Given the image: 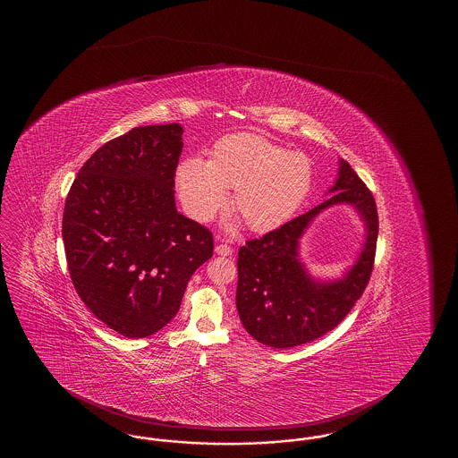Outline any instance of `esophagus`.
Returning <instances> with one entry per match:
<instances>
[{"instance_id": "obj_1", "label": "esophagus", "mask_w": 458, "mask_h": 458, "mask_svg": "<svg viewBox=\"0 0 458 458\" xmlns=\"http://www.w3.org/2000/svg\"><path fill=\"white\" fill-rule=\"evenodd\" d=\"M216 253H217V255H223V257H229V255H233V247L227 245V243L217 242V245H216Z\"/></svg>"}]
</instances>
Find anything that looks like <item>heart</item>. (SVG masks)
I'll return each mask as SVG.
<instances>
[{"label": "heart", "instance_id": "obj_1", "mask_svg": "<svg viewBox=\"0 0 458 458\" xmlns=\"http://www.w3.org/2000/svg\"><path fill=\"white\" fill-rule=\"evenodd\" d=\"M312 186L311 160L265 137L231 134L216 142L208 162L186 158L176 168V188L186 211L208 221L233 190V206L255 233L286 223Z\"/></svg>", "mask_w": 458, "mask_h": 458}]
</instances>
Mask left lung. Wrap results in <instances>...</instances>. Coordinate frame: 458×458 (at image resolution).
<instances>
[{"mask_svg":"<svg viewBox=\"0 0 458 458\" xmlns=\"http://www.w3.org/2000/svg\"><path fill=\"white\" fill-rule=\"evenodd\" d=\"M331 191L329 199L306 215L259 239H249L239 249L235 304L245 331L255 341L275 349L316 341L337 327L365 292L378 239L375 198L345 160H341L339 178ZM339 202L358 208L368 225V242L358 263L342 281L314 283L297 260V241L322 208Z\"/></svg>","mask_w":458,"mask_h":458,"instance_id":"8db88e82","label":"left lung"}]
</instances>
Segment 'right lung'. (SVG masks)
Masks as SVG:
<instances>
[{"instance_id":"add662e5","label":"right lung","mask_w":458,"mask_h":458,"mask_svg":"<svg viewBox=\"0 0 458 458\" xmlns=\"http://www.w3.org/2000/svg\"><path fill=\"white\" fill-rule=\"evenodd\" d=\"M180 124L134 127L99 147L70 186L62 237L70 278L98 319L127 339L174 319L213 257V233L175 208Z\"/></svg>"}]
</instances>
